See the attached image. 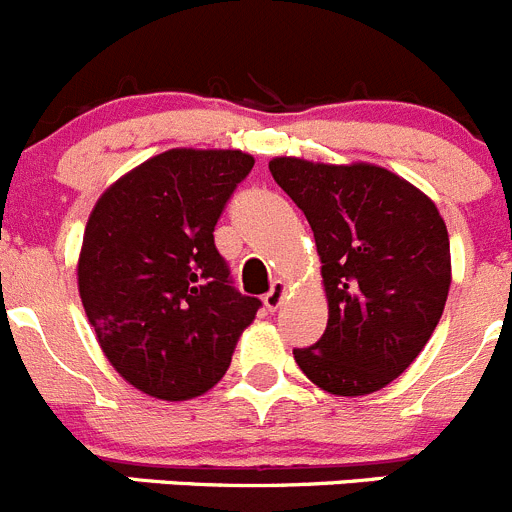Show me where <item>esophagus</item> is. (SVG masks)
Segmentation results:
<instances>
[{
	"label": "esophagus",
	"instance_id": "obj_1",
	"mask_svg": "<svg viewBox=\"0 0 512 512\" xmlns=\"http://www.w3.org/2000/svg\"><path fill=\"white\" fill-rule=\"evenodd\" d=\"M285 293H288V285H285L283 280H275V283H272V288H270V293L265 295L267 310H278L280 305H283Z\"/></svg>",
	"mask_w": 512,
	"mask_h": 512
}]
</instances>
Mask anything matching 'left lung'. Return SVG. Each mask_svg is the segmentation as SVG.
I'll return each instance as SVG.
<instances>
[{
  "instance_id": "8db88e82",
  "label": "left lung",
  "mask_w": 512,
  "mask_h": 512,
  "mask_svg": "<svg viewBox=\"0 0 512 512\" xmlns=\"http://www.w3.org/2000/svg\"><path fill=\"white\" fill-rule=\"evenodd\" d=\"M270 171L313 229L328 300L326 333L295 348V364L328 394H374L407 371L442 318L447 224L422 189L384 166L275 156Z\"/></svg>"
}]
</instances>
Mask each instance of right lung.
Returning a JSON list of instances; mask_svg holds the SVG:
<instances>
[{
  "mask_svg": "<svg viewBox=\"0 0 512 512\" xmlns=\"http://www.w3.org/2000/svg\"><path fill=\"white\" fill-rule=\"evenodd\" d=\"M255 159L169 148L100 194L85 224L78 290L113 369L161 401L202 396L227 374L260 300L229 285L214 224Z\"/></svg>",
  "mask_w": 512,
  "mask_h": 512,
  "instance_id": "add662e5",
  "label": "right lung"
}]
</instances>
